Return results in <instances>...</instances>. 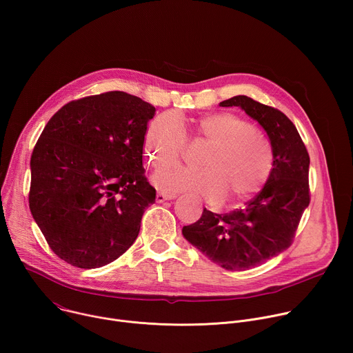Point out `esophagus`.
<instances>
[{"label":"esophagus","instance_id":"obj_1","mask_svg":"<svg viewBox=\"0 0 353 353\" xmlns=\"http://www.w3.org/2000/svg\"><path fill=\"white\" fill-rule=\"evenodd\" d=\"M174 198H176L174 194L158 192V194H157V203H158V204H162V203H165V201H170V199H174Z\"/></svg>","mask_w":353,"mask_h":353}]
</instances>
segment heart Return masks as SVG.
I'll return each mask as SVG.
<instances>
[{
  "label": "heart",
  "mask_w": 353,
  "mask_h": 353,
  "mask_svg": "<svg viewBox=\"0 0 353 353\" xmlns=\"http://www.w3.org/2000/svg\"><path fill=\"white\" fill-rule=\"evenodd\" d=\"M192 139L207 142L196 159L198 169L168 165L152 176L154 185L169 194L194 192L210 203L239 205L253 196L272 169L267 138L230 113L205 114L192 120ZM184 128L177 116L163 113L146 127L143 154L159 166L179 159L184 146Z\"/></svg>",
  "instance_id": "obj_1"
}]
</instances>
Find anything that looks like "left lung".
I'll use <instances>...</instances> for the list:
<instances>
[{
	"label": "left lung",
	"instance_id": "left-lung-1",
	"mask_svg": "<svg viewBox=\"0 0 353 353\" xmlns=\"http://www.w3.org/2000/svg\"><path fill=\"white\" fill-rule=\"evenodd\" d=\"M240 108L267 132L272 169L263 190L240 210L214 214L183 228L184 239L212 263L228 271L261 265L286 250L301 215L310 204V158L293 123L279 110L239 94L219 103Z\"/></svg>",
	"mask_w": 353,
	"mask_h": 353
}]
</instances>
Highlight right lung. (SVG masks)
I'll use <instances>...</instances> for the list:
<instances>
[{
    "label": "right lung",
    "instance_id": "1",
    "mask_svg": "<svg viewBox=\"0 0 353 353\" xmlns=\"http://www.w3.org/2000/svg\"><path fill=\"white\" fill-rule=\"evenodd\" d=\"M155 108L125 92L89 96L46 124L30 158L29 208L50 248L78 268L117 260L157 191L142 149Z\"/></svg>",
    "mask_w": 353,
    "mask_h": 353
}]
</instances>
